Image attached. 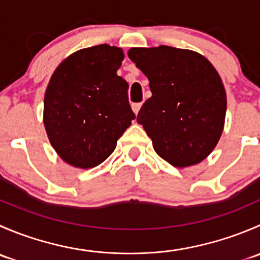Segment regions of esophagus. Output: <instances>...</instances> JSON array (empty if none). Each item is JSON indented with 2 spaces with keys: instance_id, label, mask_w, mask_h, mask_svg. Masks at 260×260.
Instances as JSON below:
<instances>
[{
  "instance_id": "esophagus-1",
  "label": "esophagus",
  "mask_w": 260,
  "mask_h": 260,
  "mask_svg": "<svg viewBox=\"0 0 260 260\" xmlns=\"http://www.w3.org/2000/svg\"><path fill=\"white\" fill-rule=\"evenodd\" d=\"M141 107H142V104H141V103H133V104H132V109H133V112H135V113L137 114L138 112H140Z\"/></svg>"
}]
</instances>
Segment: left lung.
<instances>
[{"mask_svg": "<svg viewBox=\"0 0 260 260\" xmlns=\"http://www.w3.org/2000/svg\"><path fill=\"white\" fill-rule=\"evenodd\" d=\"M128 56L148 78L152 96L137 114L159 157L175 167L196 165L224 128L226 94L208 59L190 50L133 48Z\"/></svg>", "mask_w": 260, "mask_h": 260, "instance_id": "1", "label": "left lung"}]
</instances>
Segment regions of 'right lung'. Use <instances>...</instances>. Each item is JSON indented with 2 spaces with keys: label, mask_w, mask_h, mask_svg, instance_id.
Here are the masks:
<instances>
[{
  "label": "right lung",
  "mask_w": 260,
  "mask_h": 260,
  "mask_svg": "<svg viewBox=\"0 0 260 260\" xmlns=\"http://www.w3.org/2000/svg\"><path fill=\"white\" fill-rule=\"evenodd\" d=\"M123 51L98 45L74 52L57 67L44 101V124L65 162L91 169L106 161L136 118L128 83L118 77Z\"/></svg>",
  "instance_id": "right-lung-1"
}]
</instances>
